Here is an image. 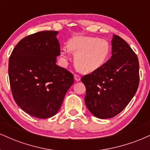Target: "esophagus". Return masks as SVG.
Masks as SVG:
<instances>
[{
  "label": "esophagus",
  "mask_w": 150,
  "mask_h": 150,
  "mask_svg": "<svg viewBox=\"0 0 150 150\" xmlns=\"http://www.w3.org/2000/svg\"><path fill=\"white\" fill-rule=\"evenodd\" d=\"M74 79H75V81H80V76L77 74H75L74 75Z\"/></svg>",
  "instance_id": "1"
}]
</instances>
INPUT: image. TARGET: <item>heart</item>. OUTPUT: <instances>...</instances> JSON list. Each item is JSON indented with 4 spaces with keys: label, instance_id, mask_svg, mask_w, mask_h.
<instances>
[{
    "label": "heart",
    "instance_id": "obj_1",
    "mask_svg": "<svg viewBox=\"0 0 150 150\" xmlns=\"http://www.w3.org/2000/svg\"><path fill=\"white\" fill-rule=\"evenodd\" d=\"M70 51L76 53L75 63L77 68L81 72L89 73L97 69L106 61L109 46L106 41L98 37L77 36L70 39L68 42ZM61 58L65 62L69 58V50L62 51Z\"/></svg>",
    "mask_w": 150,
    "mask_h": 150
}]
</instances>
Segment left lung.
<instances>
[{
  "mask_svg": "<svg viewBox=\"0 0 150 150\" xmlns=\"http://www.w3.org/2000/svg\"><path fill=\"white\" fill-rule=\"evenodd\" d=\"M111 45V58L81 79L86 87V106L101 119L121 112L135 94L140 82L138 58L128 43L113 35Z\"/></svg>",
  "mask_w": 150,
  "mask_h": 150,
  "instance_id": "8db88e82",
  "label": "left lung"
}]
</instances>
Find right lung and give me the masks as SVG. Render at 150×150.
I'll list each match as a JSON object with an SVG mask.
<instances>
[{
    "instance_id": "obj_1",
    "label": "right lung",
    "mask_w": 150,
    "mask_h": 150,
    "mask_svg": "<svg viewBox=\"0 0 150 150\" xmlns=\"http://www.w3.org/2000/svg\"><path fill=\"white\" fill-rule=\"evenodd\" d=\"M58 33L43 31L23 38L9 58L8 75L15 102L38 118L56 114L74 82L73 74L56 64L61 53Z\"/></svg>"
}]
</instances>
